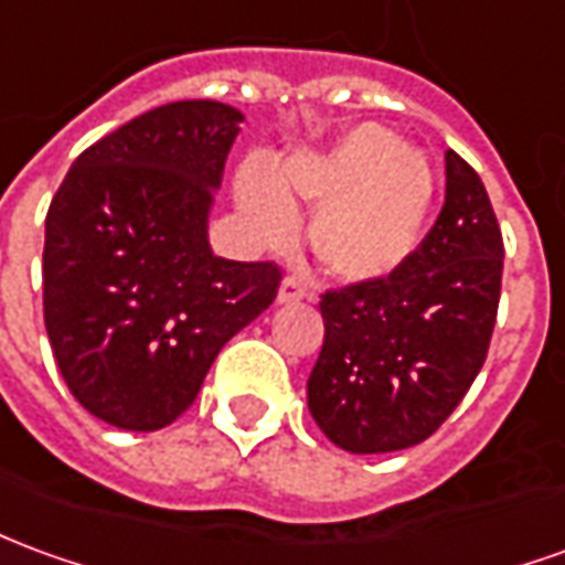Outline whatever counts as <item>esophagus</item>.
<instances>
[{"instance_id":"1","label":"esophagus","mask_w":565,"mask_h":565,"mask_svg":"<svg viewBox=\"0 0 565 565\" xmlns=\"http://www.w3.org/2000/svg\"><path fill=\"white\" fill-rule=\"evenodd\" d=\"M299 299H309V287L299 278H284L281 287H278V302L287 306V302H299Z\"/></svg>"}]
</instances>
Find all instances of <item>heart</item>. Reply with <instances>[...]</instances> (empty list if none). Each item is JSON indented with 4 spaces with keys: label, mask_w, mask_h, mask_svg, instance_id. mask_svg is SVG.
Here are the masks:
<instances>
[{
    "label": "heart",
    "mask_w": 565,
    "mask_h": 565,
    "mask_svg": "<svg viewBox=\"0 0 565 565\" xmlns=\"http://www.w3.org/2000/svg\"><path fill=\"white\" fill-rule=\"evenodd\" d=\"M244 223L259 242H287L294 201L315 204L309 242L342 281H379L419 244L434 201L431 164L382 125H354L321 152L278 161L271 173L244 168L235 180Z\"/></svg>",
    "instance_id": "1"
}]
</instances>
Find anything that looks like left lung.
<instances>
[{"instance_id":"obj_1","label":"left lung","mask_w":565,"mask_h":565,"mask_svg":"<svg viewBox=\"0 0 565 565\" xmlns=\"http://www.w3.org/2000/svg\"><path fill=\"white\" fill-rule=\"evenodd\" d=\"M502 228L477 171L447 149V199L401 269L321 296L311 419L345 452L431 437L487 361L502 290Z\"/></svg>"}]
</instances>
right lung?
<instances>
[{"label": "right lung", "mask_w": 565, "mask_h": 565, "mask_svg": "<svg viewBox=\"0 0 565 565\" xmlns=\"http://www.w3.org/2000/svg\"><path fill=\"white\" fill-rule=\"evenodd\" d=\"M242 121L216 100L149 109L85 149L51 199L45 330L73 397L106 425H171L278 294L275 263L223 259L207 242Z\"/></svg>", "instance_id": "right-lung-1"}]
</instances>
